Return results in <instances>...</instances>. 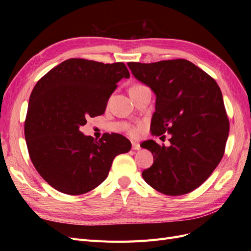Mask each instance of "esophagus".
<instances>
[{
	"label": "esophagus",
	"instance_id": "34e87169",
	"mask_svg": "<svg viewBox=\"0 0 251 251\" xmlns=\"http://www.w3.org/2000/svg\"><path fill=\"white\" fill-rule=\"evenodd\" d=\"M141 148H140V144L138 143V142H135V141H133L132 142V150H134V151H139Z\"/></svg>",
	"mask_w": 251,
	"mask_h": 251
}]
</instances>
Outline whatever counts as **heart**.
<instances>
[{"label": "heart", "instance_id": "b5f03b06", "mask_svg": "<svg viewBox=\"0 0 251 251\" xmlns=\"http://www.w3.org/2000/svg\"><path fill=\"white\" fill-rule=\"evenodd\" d=\"M143 85H134L131 89H135V88H139V87H142ZM130 89V90H131ZM128 133H130L132 136H136L137 135L138 133H139V130H138V127H136V126H132V127H130L128 128Z\"/></svg>", "mask_w": 251, "mask_h": 251}]
</instances>
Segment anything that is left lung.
Wrapping results in <instances>:
<instances>
[{"label": "left lung", "mask_w": 251, "mask_h": 251, "mask_svg": "<svg viewBox=\"0 0 251 251\" xmlns=\"http://www.w3.org/2000/svg\"><path fill=\"white\" fill-rule=\"evenodd\" d=\"M127 66L156 95L151 135H172L170 147L154 140L143 142L142 148L154 157L153 165L142 172L144 181L164 195L193 192L224 155L229 120L221 90L214 78L186 59Z\"/></svg>", "instance_id": "left-lung-1"}]
</instances>
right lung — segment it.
Masks as SVG:
<instances>
[{
  "label": "right lung",
  "instance_id": "1",
  "mask_svg": "<svg viewBox=\"0 0 251 251\" xmlns=\"http://www.w3.org/2000/svg\"><path fill=\"white\" fill-rule=\"evenodd\" d=\"M130 77L124 63L103 64L69 58L36 82L29 98L25 138L36 171L56 191L82 195L108 177L117 155L131 150L120 134L100 140L79 127L102 115L121 78Z\"/></svg>",
  "mask_w": 251,
  "mask_h": 251
}]
</instances>
